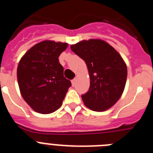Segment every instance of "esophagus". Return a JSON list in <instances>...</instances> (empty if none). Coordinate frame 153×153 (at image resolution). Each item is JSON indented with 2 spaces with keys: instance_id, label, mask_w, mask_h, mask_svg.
<instances>
[{
  "instance_id": "esophagus-1",
  "label": "esophagus",
  "mask_w": 153,
  "mask_h": 153,
  "mask_svg": "<svg viewBox=\"0 0 153 153\" xmlns=\"http://www.w3.org/2000/svg\"><path fill=\"white\" fill-rule=\"evenodd\" d=\"M76 81V78H74V79H72V84H73V86L75 85Z\"/></svg>"
}]
</instances>
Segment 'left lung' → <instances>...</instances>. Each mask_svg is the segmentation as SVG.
<instances>
[{
	"mask_svg": "<svg viewBox=\"0 0 153 153\" xmlns=\"http://www.w3.org/2000/svg\"><path fill=\"white\" fill-rule=\"evenodd\" d=\"M70 48L85 61L89 72L90 88L81 95L86 106L96 112L113 106L120 98L127 80V65L122 57L101 40H82Z\"/></svg>",
	"mask_w": 153,
	"mask_h": 153,
	"instance_id": "obj_1",
	"label": "left lung"
}]
</instances>
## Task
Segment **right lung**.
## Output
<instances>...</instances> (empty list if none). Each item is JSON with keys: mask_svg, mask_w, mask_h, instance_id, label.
<instances>
[{"mask_svg": "<svg viewBox=\"0 0 153 153\" xmlns=\"http://www.w3.org/2000/svg\"><path fill=\"white\" fill-rule=\"evenodd\" d=\"M66 43L45 40L34 45L22 56L17 69L20 92L34 111L48 114L61 107L70 80L64 77L59 56Z\"/></svg>", "mask_w": 153, "mask_h": 153, "instance_id": "right-lung-1", "label": "right lung"}]
</instances>
